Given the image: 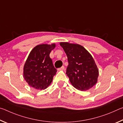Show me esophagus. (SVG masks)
<instances>
[{"label":"esophagus","instance_id":"esophagus-1","mask_svg":"<svg viewBox=\"0 0 123 123\" xmlns=\"http://www.w3.org/2000/svg\"><path fill=\"white\" fill-rule=\"evenodd\" d=\"M64 69H65V68H64V66H62V67H61L60 68H59V70H64Z\"/></svg>","mask_w":123,"mask_h":123}]
</instances>
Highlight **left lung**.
I'll list each match as a JSON object with an SVG mask.
<instances>
[{"instance_id": "1", "label": "left lung", "mask_w": 123, "mask_h": 123, "mask_svg": "<svg viewBox=\"0 0 123 123\" xmlns=\"http://www.w3.org/2000/svg\"><path fill=\"white\" fill-rule=\"evenodd\" d=\"M68 57L66 74L73 86L81 91L88 90L98 82L99 69L92 56L82 45L60 42Z\"/></svg>"}]
</instances>
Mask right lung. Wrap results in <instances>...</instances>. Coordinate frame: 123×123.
<instances>
[{"mask_svg":"<svg viewBox=\"0 0 123 123\" xmlns=\"http://www.w3.org/2000/svg\"><path fill=\"white\" fill-rule=\"evenodd\" d=\"M55 43L41 44L32 49L23 67V78L29 86L38 90L46 89L57 72L49 56Z\"/></svg>","mask_w":123,"mask_h":123,"instance_id":"1","label":"right lung"}]
</instances>
